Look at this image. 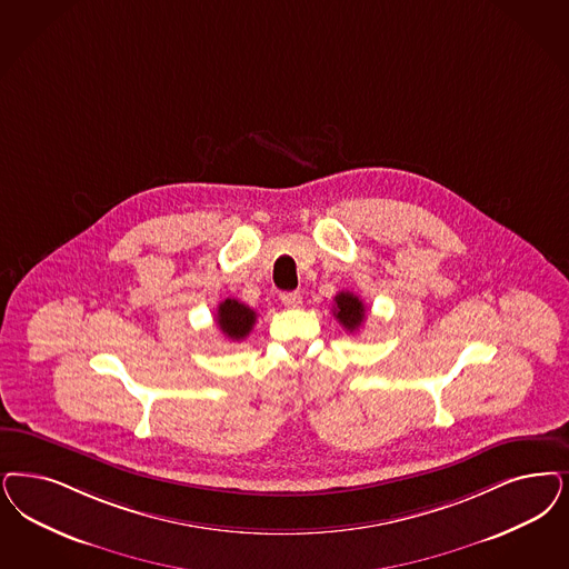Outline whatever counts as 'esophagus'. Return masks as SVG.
Here are the masks:
<instances>
[{"mask_svg":"<svg viewBox=\"0 0 569 569\" xmlns=\"http://www.w3.org/2000/svg\"><path fill=\"white\" fill-rule=\"evenodd\" d=\"M281 302L288 307V309H298L302 305V296L300 292H283L281 295Z\"/></svg>","mask_w":569,"mask_h":569,"instance_id":"esophagus-1","label":"esophagus"}]
</instances>
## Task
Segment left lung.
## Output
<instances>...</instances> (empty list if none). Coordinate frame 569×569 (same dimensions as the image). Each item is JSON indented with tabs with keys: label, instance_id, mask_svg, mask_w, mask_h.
Returning a JSON list of instances; mask_svg holds the SVG:
<instances>
[{
	"label": "left lung",
	"instance_id": "1",
	"mask_svg": "<svg viewBox=\"0 0 569 569\" xmlns=\"http://www.w3.org/2000/svg\"><path fill=\"white\" fill-rule=\"evenodd\" d=\"M333 317L347 332H357L366 319V305L353 292H338L333 296Z\"/></svg>",
	"mask_w": 569,
	"mask_h": 569
}]
</instances>
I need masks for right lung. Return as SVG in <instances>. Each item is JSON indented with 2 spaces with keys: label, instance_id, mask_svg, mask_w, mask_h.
<instances>
[{
  "label": "right lung",
  "instance_id": "right-lung-1",
  "mask_svg": "<svg viewBox=\"0 0 569 569\" xmlns=\"http://www.w3.org/2000/svg\"><path fill=\"white\" fill-rule=\"evenodd\" d=\"M216 323H218L220 332L224 333L229 340L239 342L252 332L256 323V311L250 309L248 305L239 302L236 298H227L218 305Z\"/></svg>",
  "mask_w": 569,
  "mask_h": 569
}]
</instances>
